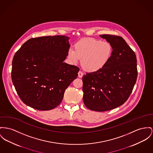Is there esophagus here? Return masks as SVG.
<instances>
[{
	"label": "esophagus",
	"instance_id": "1",
	"mask_svg": "<svg viewBox=\"0 0 153 153\" xmlns=\"http://www.w3.org/2000/svg\"><path fill=\"white\" fill-rule=\"evenodd\" d=\"M83 72L81 71H79V72H78V77H79V78H82V77L83 76Z\"/></svg>",
	"mask_w": 153,
	"mask_h": 153
}]
</instances>
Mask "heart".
I'll return each mask as SVG.
<instances>
[{
  "label": "heart",
  "mask_w": 153,
  "mask_h": 153,
  "mask_svg": "<svg viewBox=\"0 0 153 153\" xmlns=\"http://www.w3.org/2000/svg\"><path fill=\"white\" fill-rule=\"evenodd\" d=\"M112 53V46L109 42L86 38L77 42L74 45V49L68 50V57L75 63L82 59L81 65L84 70L96 72L107 64Z\"/></svg>",
  "instance_id": "heart-1"
}]
</instances>
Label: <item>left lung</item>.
Masks as SVG:
<instances>
[{
  "label": "left lung",
  "mask_w": 153,
  "mask_h": 153,
  "mask_svg": "<svg viewBox=\"0 0 153 153\" xmlns=\"http://www.w3.org/2000/svg\"><path fill=\"white\" fill-rule=\"evenodd\" d=\"M112 47V56L98 71L82 77L83 100L89 110L102 112L114 109L126 102L137 80L136 56L121 36L100 35Z\"/></svg>",
  "instance_id": "1"
}]
</instances>
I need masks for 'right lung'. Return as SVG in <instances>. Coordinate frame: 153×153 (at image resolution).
<instances>
[{
  "label": "right lung",
  "instance_id": "add662e5",
  "mask_svg": "<svg viewBox=\"0 0 153 153\" xmlns=\"http://www.w3.org/2000/svg\"><path fill=\"white\" fill-rule=\"evenodd\" d=\"M70 38L62 35L31 38L16 53L11 79L21 101L38 110H51L63 99L79 68L63 62Z\"/></svg>",
  "mask_w": 153,
  "mask_h": 153
}]
</instances>
